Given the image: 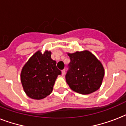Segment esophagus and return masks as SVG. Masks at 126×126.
<instances>
[{
	"label": "esophagus",
	"instance_id": "esophagus-1",
	"mask_svg": "<svg viewBox=\"0 0 126 126\" xmlns=\"http://www.w3.org/2000/svg\"><path fill=\"white\" fill-rule=\"evenodd\" d=\"M61 74H62L63 76H64L65 75V69H63V71H61Z\"/></svg>",
	"mask_w": 126,
	"mask_h": 126
}]
</instances>
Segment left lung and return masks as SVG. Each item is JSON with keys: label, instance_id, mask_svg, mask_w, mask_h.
<instances>
[{"label": "left lung", "instance_id": "1", "mask_svg": "<svg viewBox=\"0 0 126 126\" xmlns=\"http://www.w3.org/2000/svg\"><path fill=\"white\" fill-rule=\"evenodd\" d=\"M67 55L71 62L65 79L70 88L84 95L97 91L105 75L101 61L88 50L67 53Z\"/></svg>", "mask_w": 126, "mask_h": 126}]
</instances>
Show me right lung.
<instances>
[{
	"label": "right lung",
	"mask_w": 126,
	"mask_h": 126,
	"mask_svg": "<svg viewBox=\"0 0 126 126\" xmlns=\"http://www.w3.org/2000/svg\"><path fill=\"white\" fill-rule=\"evenodd\" d=\"M51 52L40 50L34 53L23 67L21 82L29 97L40 100L51 94L55 81L61 72L56 67V61L51 58Z\"/></svg>",
	"instance_id": "obj_1"
}]
</instances>
